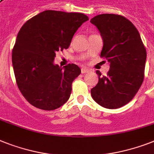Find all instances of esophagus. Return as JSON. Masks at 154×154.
Segmentation results:
<instances>
[{
    "label": "esophagus",
    "instance_id": "34e87169",
    "mask_svg": "<svg viewBox=\"0 0 154 154\" xmlns=\"http://www.w3.org/2000/svg\"><path fill=\"white\" fill-rule=\"evenodd\" d=\"M89 72V69L85 67H83V68H81V73H88Z\"/></svg>",
    "mask_w": 154,
    "mask_h": 154
}]
</instances>
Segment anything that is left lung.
Here are the masks:
<instances>
[{
	"label": "left lung",
	"instance_id": "obj_1",
	"mask_svg": "<svg viewBox=\"0 0 154 154\" xmlns=\"http://www.w3.org/2000/svg\"><path fill=\"white\" fill-rule=\"evenodd\" d=\"M90 22L103 38L100 57L110 62L106 76L97 71L99 81L91 89V95L102 107L119 108L134 98L143 82L146 47L137 28L124 16L101 14Z\"/></svg>",
	"mask_w": 154,
	"mask_h": 154
}]
</instances>
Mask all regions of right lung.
<instances>
[{
	"instance_id": "right-lung-1",
	"label": "right lung",
	"mask_w": 154,
	"mask_h": 154,
	"mask_svg": "<svg viewBox=\"0 0 154 154\" xmlns=\"http://www.w3.org/2000/svg\"><path fill=\"white\" fill-rule=\"evenodd\" d=\"M88 20L83 13L47 10L20 30L12 54L16 84L34 107L52 111L68 100L72 83L81 73L75 64H54L56 52L67 49L73 35Z\"/></svg>"
}]
</instances>
